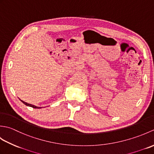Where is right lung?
Returning a JSON list of instances; mask_svg holds the SVG:
<instances>
[{"label": "right lung", "instance_id": "right-lung-1", "mask_svg": "<svg viewBox=\"0 0 154 154\" xmlns=\"http://www.w3.org/2000/svg\"><path fill=\"white\" fill-rule=\"evenodd\" d=\"M22 102L24 103L25 105H26V106H31V107H32V108H34V109H40V107H38V106H34V105H32V104H28V103H26V102H24V101H23V100H20Z\"/></svg>", "mask_w": 154, "mask_h": 154}]
</instances>
